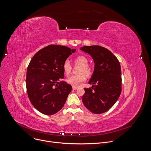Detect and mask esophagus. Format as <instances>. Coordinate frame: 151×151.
Instances as JSON below:
<instances>
[{
    "label": "esophagus",
    "mask_w": 151,
    "mask_h": 151,
    "mask_svg": "<svg viewBox=\"0 0 151 151\" xmlns=\"http://www.w3.org/2000/svg\"><path fill=\"white\" fill-rule=\"evenodd\" d=\"M72 89L74 90H77L78 89V87H76V86H72Z\"/></svg>",
    "instance_id": "34e87169"
}]
</instances>
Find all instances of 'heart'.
<instances>
[{"label": "heart", "mask_w": 151, "mask_h": 151, "mask_svg": "<svg viewBox=\"0 0 151 151\" xmlns=\"http://www.w3.org/2000/svg\"><path fill=\"white\" fill-rule=\"evenodd\" d=\"M74 62L76 65H80L78 70L79 74L72 75L67 79L68 84L72 86L79 87L86 79V76L90 77L93 74V68L88 65V59L84 55H78L74 58ZM62 68L65 74L68 75L71 72L72 65L70 62L66 60L63 62Z\"/></svg>", "instance_id": "1"}]
</instances>
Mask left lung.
<instances>
[{
  "label": "left lung",
  "instance_id": "obj_1",
  "mask_svg": "<svg viewBox=\"0 0 151 151\" xmlns=\"http://www.w3.org/2000/svg\"><path fill=\"white\" fill-rule=\"evenodd\" d=\"M81 50L90 54L94 62V70L85 88L82 100L90 111L101 114L116 102L122 92V73L118 58L109 50L98 45L84 46Z\"/></svg>",
  "mask_w": 151,
  "mask_h": 151
}]
</instances>
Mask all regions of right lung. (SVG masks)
Segmentation results:
<instances>
[{
	"instance_id": "right-lung-1",
	"label": "right lung",
	"mask_w": 151,
	"mask_h": 151,
	"mask_svg": "<svg viewBox=\"0 0 151 151\" xmlns=\"http://www.w3.org/2000/svg\"><path fill=\"white\" fill-rule=\"evenodd\" d=\"M76 50L50 45L36 53L29 63L27 93L33 106L44 115H52L60 111L71 92V85L62 80V64Z\"/></svg>"
}]
</instances>
